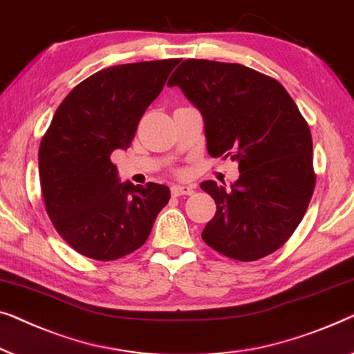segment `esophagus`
<instances>
[{
  "mask_svg": "<svg viewBox=\"0 0 354 354\" xmlns=\"http://www.w3.org/2000/svg\"><path fill=\"white\" fill-rule=\"evenodd\" d=\"M192 192H194V186H187V184H173L171 186V194L175 197L191 196Z\"/></svg>",
  "mask_w": 354,
  "mask_h": 354,
  "instance_id": "esophagus-1",
  "label": "esophagus"
}]
</instances>
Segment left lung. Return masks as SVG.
Segmentation results:
<instances>
[{
  "instance_id": "1",
  "label": "left lung",
  "mask_w": 354,
  "mask_h": 354,
  "mask_svg": "<svg viewBox=\"0 0 354 354\" xmlns=\"http://www.w3.org/2000/svg\"><path fill=\"white\" fill-rule=\"evenodd\" d=\"M201 111L207 151L239 163L231 189L201 187L216 203L202 239L239 261L281 248L315 191L313 139L297 104L277 80L241 64L186 59L168 82Z\"/></svg>"
}]
</instances>
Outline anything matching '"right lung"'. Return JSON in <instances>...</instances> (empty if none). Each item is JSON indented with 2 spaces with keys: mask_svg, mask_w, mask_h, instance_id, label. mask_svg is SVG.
<instances>
[{
  "mask_svg": "<svg viewBox=\"0 0 354 354\" xmlns=\"http://www.w3.org/2000/svg\"><path fill=\"white\" fill-rule=\"evenodd\" d=\"M179 59L123 64L77 84L54 113L38 152L49 220L82 255L117 260L147 241L170 189L120 183L111 153L131 144L142 113Z\"/></svg>",
  "mask_w": 354,
  "mask_h": 354,
  "instance_id": "obj_1",
  "label": "right lung"
}]
</instances>
